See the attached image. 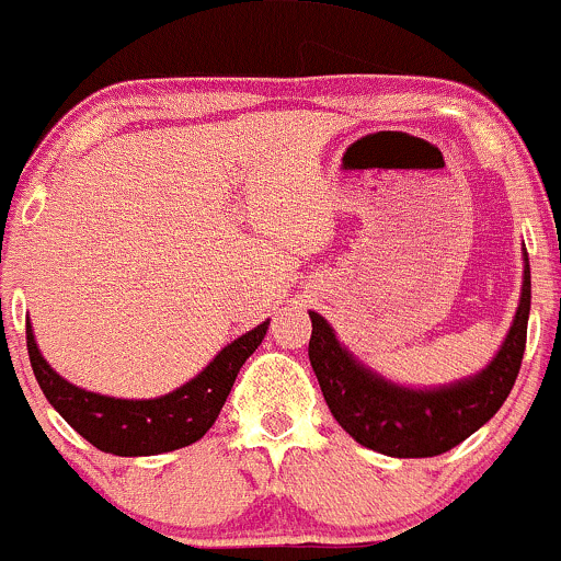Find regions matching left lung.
<instances>
[{"label":"left lung","instance_id":"left-lung-1","mask_svg":"<svg viewBox=\"0 0 561 561\" xmlns=\"http://www.w3.org/2000/svg\"><path fill=\"white\" fill-rule=\"evenodd\" d=\"M529 259L524 267L522 302L500 354L470 380L435 391H413L389 383L365 369L334 337L332 327L319 313H310L308 356L337 424L373 451L397 459H421L451 451L481 430L502 408L516 383L527 348L529 321Z\"/></svg>","mask_w":561,"mask_h":561}]
</instances>
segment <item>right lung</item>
I'll list each match as a JSON object with an SVG mask.
<instances>
[{"label": "right lung", "instance_id": "add662e5", "mask_svg": "<svg viewBox=\"0 0 561 561\" xmlns=\"http://www.w3.org/2000/svg\"><path fill=\"white\" fill-rule=\"evenodd\" d=\"M267 323L229 343L194 380L159 400H115L67 383L37 351L26 321V348L34 378L61 419L94 448L115 456H153L199 440L221 413L240 367L259 348Z\"/></svg>", "mask_w": 561, "mask_h": 561}]
</instances>
